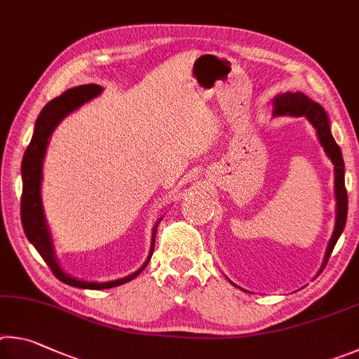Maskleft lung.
Segmentation results:
<instances>
[{
  "label": "left lung",
  "instance_id": "left-lung-1",
  "mask_svg": "<svg viewBox=\"0 0 359 359\" xmlns=\"http://www.w3.org/2000/svg\"><path fill=\"white\" fill-rule=\"evenodd\" d=\"M274 104V116H304L309 121L313 129L317 132L318 142L322 144L326 156L330 157L332 165H334V196H336V222H334V231H332L331 240L326 246V252L323 257L322 269L325 268L326 262H328L330 255L334 249L339 236L342 235L345 229V222H347V211H348V198H347V189H345V165L342 159V153L339 144L336 143L334 137L331 134V124L328 113L316 100H312L306 96L304 93L294 91V93H282L278 94L273 100ZM320 269V271H322ZM233 284V282H231ZM235 285V284H233Z\"/></svg>",
  "mask_w": 359,
  "mask_h": 359
}]
</instances>
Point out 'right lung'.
<instances>
[{"instance_id":"1","label":"right lung","mask_w":359,"mask_h":359,"mask_svg":"<svg viewBox=\"0 0 359 359\" xmlns=\"http://www.w3.org/2000/svg\"><path fill=\"white\" fill-rule=\"evenodd\" d=\"M104 91L102 86L99 85H80L71 88L61 94V96L55 97L53 100L43 107L39 116L36 119L33 138L28 144L27 151H25L23 161H22V181H23V192H22V225L27 235L28 241L33 244L37 252L41 254L43 262L47 263L52 269L53 274L61 282L77 287V288H86V290H104V288H113L118 285H123L126 282L135 279L144 268H147L148 262L151 260L154 250V241H156V230L157 225L162 221V217L157 219L153 227V233H151V246L149 254L144 260L143 265L137 269L135 273L129 276H124L121 279L107 280V282H90L83 279L72 278L67 274L65 269L61 268L58 259L55 254V246L52 240V233H50V227L47 224L46 215H43L42 206V197H41V184H42V165L43 157L47 153V147L52 137L53 130L58 128V124L72 111L80 109L81 105L86 104L88 100L97 97L100 93Z\"/></svg>"}]
</instances>
